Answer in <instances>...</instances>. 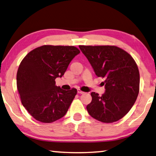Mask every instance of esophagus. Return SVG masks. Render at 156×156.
<instances>
[{"label":"esophagus","instance_id":"1","mask_svg":"<svg viewBox=\"0 0 156 156\" xmlns=\"http://www.w3.org/2000/svg\"><path fill=\"white\" fill-rule=\"evenodd\" d=\"M78 94H84V91H81L80 90V89H78Z\"/></svg>","mask_w":156,"mask_h":156}]
</instances>
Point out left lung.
Instances as JSON below:
<instances>
[{
    "mask_svg": "<svg viewBox=\"0 0 156 156\" xmlns=\"http://www.w3.org/2000/svg\"><path fill=\"white\" fill-rule=\"evenodd\" d=\"M98 77L105 78V92L101 96L91 92L87 109L92 118L102 122L119 120L135 103L140 88V73L129 53L113 45H80Z\"/></svg>",
    "mask_w": 156,
    "mask_h": 156,
    "instance_id": "8db88e82",
    "label": "left lung"
}]
</instances>
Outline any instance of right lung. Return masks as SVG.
<instances>
[{
  "label": "right lung",
  "instance_id": "add662e5",
  "mask_svg": "<svg viewBox=\"0 0 156 156\" xmlns=\"http://www.w3.org/2000/svg\"><path fill=\"white\" fill-rule=\"evenodd\" d=\"M74 46L43 45L29 52L18 69L16 84L21 102L36 120L51 123L62 118L77 89L63 90L55 79L62 77L80 53Z\"/></svg>",
  "mask_w": 156,
  "mask_h": 156
}]
</instances>
